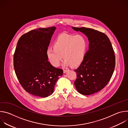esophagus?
Here are the masks:
<instances>
[{
  "instance_id": "esophagus-1",
  "label": "esophagus",
  "mask_w": 128,
  "mask_h": 128,
  "mask_svg": "<svg viewBox=\"0 0 128 128\" xmlns=\"http://www.w3.org/2000/svg\"><path fill=\"white\" fill-rule=\"evenodd\" d=\"M68 71V70H65V69L63 70V72H64V74H65V73H66Z\"/></svg>"
}]
</instances>
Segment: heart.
I'll list each match as a JSON object with an SVG mask.
<instances>
[{"instance_id": "1", "label": "heart", "mask_w": 128, "mask_h": 128, "mask_svg": "<svg viewBox=\"0 0 128 128\" xmlns=\"http://www.w3.org/2000/svg\"><path fill=\"white\" fill-rule=\"evenodd\" d=\"M52 46L53 48L46 51L47 59L52 65L58 67L64 58L65 65L77 67L84 60L88 42L82 35L62 34L54 40Z\"/></svg>"}]
</instances>
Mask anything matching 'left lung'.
I'll return each instance as SVG.
<instances>
[{
    "instance_id": "8db88e82",
    "label": "left lung",
    "mask_w": 128,
    "mask_h": 128,
    "mask_svg": "<svg viewBox=\"0 0 128 128\" xmlns=\"http://www.w3.org/2000/svg\"><path fill=\"white\" fill-rule=\"evenodd\" d=\"M72 28L84 33L89 42L84 61L74 70L77 74L74 85L82 95L93 94L110 80L116 65L114 52L110 40L104 33L85 27Z\"/></svg>"
}]
</instances>
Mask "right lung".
I'll return each instance as SVG.
<instances>
[{"label": "right lung", "instance_id": "add662e5", "mask_svg": "<svg viewBox=\"0 0 128 128\" xmlns=\"http://www.w3.org/2000/svg\"><path fill=\"white\" fill-rule=\"evenodd\" d=\"M55 27L38 28L21 36L14 56V66L17 78L27 92L38 97L51 95L61 69L48 61V49Z\"/></svg>", "mask_w": 128, "mask_h": 128}]
</instances>
